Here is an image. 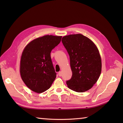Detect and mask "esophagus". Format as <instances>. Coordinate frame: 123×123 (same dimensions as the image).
<instances>
[{
    "label": "esophagus",
    "mask_w": 123,
    "mask_h": 123,
    "mask_svg": "<svg viewBox=\"0 0 123 123\" xmlns=\"http://www.w3.org/2000/svg\"><path fill=\"white\" fill-rule=\"evenodd\" d=\"M58 75H59V76L61 77V75H62V72H61V71H60V72H59V73H58Z\"/></svg>",
    "instance_id": "34e87169"
}]
</instances>
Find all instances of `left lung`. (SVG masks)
<instances>
[{
  "label": "left lung",
  "instance_id": "8db88e82",
  "mask_svg": "<svg viewBox=\"0 0 123 123\" xmlns=\"http://www.w3.org/2000/svg\"><path fill=\"white\" fill-rule=\"evenodd\" d=\"M62 42L70 56L72 72L67 81L70 89L83 92L97 81L101 71V60L98 49L89 38L80 34L65 36Z\"/></svg>",
  "mask_w": 123,
  "mask_h": 123
}]
</instances>
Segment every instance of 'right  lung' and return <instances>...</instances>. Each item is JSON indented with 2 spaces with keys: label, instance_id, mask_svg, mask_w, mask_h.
Masks as SVG:
<instances>
[{
  "label": "right lung",
  "instance_id": "1",
  "mask_svg": "<svg viewBox=\"0 0 123 123\" xmlns=\"http://www.w3.org/2000/svg\"><path fill=\"white\" fill-rule=\"evenodd\" d=\"M62 36L45 35L31 41L20 59V73L27 87L42 93L51 87L56 78L51 52L60 43Z\"/></svg>",
  "mask_w": 123,
  "mask_h": 123
}]
</instances>
